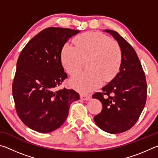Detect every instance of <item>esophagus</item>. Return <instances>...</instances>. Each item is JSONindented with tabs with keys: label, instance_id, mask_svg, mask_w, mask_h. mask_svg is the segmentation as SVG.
I'll list each match as a JSON object with an SVG mask.
<instances>
[{
	"label": "esophagus",
	"instance_id": "obj_1",
	"mask_svg": "<svg viewBox=\"0 0 158 158\" xmlns=\"http://www.w3.org/2000/svg\"><path fill=\"white\" fill-rule=\"evenodd\" d=\"M80 98H81V100H90V96L89 95H86V94H81V95H80Z\"/></svg>",
	"mask_w": 158,
	"mask_h": 158
}]
</instances>
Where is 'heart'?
<instances>
[{
	"mask_svg": "<svg viewBox=\"0 0 158 158\" xmlns=\"http://www.w3.org/2000/svg\"><path fill=\"white\" fill-rule=\"evenodd\" d=\"M75 47L68 44L61 51V62L69 75H75L87 60L89 70L71 79L72 86L80 92L91 91L102 80L110 81L117 75L122 63V52L117 42L100 32L90 31L74 39Z\"/></svg>",
	"mask_w": 158,
	"mask_h": 158,
	"instance_id": "obj_1",
	"label": "heart"
}]
</instances>
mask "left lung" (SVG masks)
Returning <instances> with one entry per match:
<instances>
[{
	"instance_id": "obj_1",
	"label": "left lung",
	"mask_w": 158,
	"mask_h": 158,
	"mask_svg": "<svg viewBox=\"0 0 158 158\" xmlns=\"http://www.w3.org/2000/svg\"><path fill=\"white\" fill-rule=\"evenodd\" d=\"M121 47L122 63L120 72L102 88V92L93 95L100 100L102 109L94 116L96 125L111 134L125 132L138 121L146 105V76L134 48L118 33L106 29Z\"/></svg>"
}]
</instances>
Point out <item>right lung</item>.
<instances>
[{
	"instance_id": "right-lung-1",
	"label": "right lung",
	"mask_w": 158,
	"mask_h": 158,
	"mask_svg": "<svg viewBox=\"0 0 158 158\" xmlns=\"http://www.w3.org/2000/svg\"><path fill=\"white\" fill-rule=\"evenodd\" d=\"M79 31L50 27L33 37L21 51L12 83L18 116L26 126L42 133L58 129L79 94L73 89L56 90L68 78L61 63L66 42Z\"/></svg>"
}]
</instances>
